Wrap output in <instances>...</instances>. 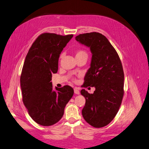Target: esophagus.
<instances>
[{
    "instance_id": "esophagus-1",
    "label": "esophagus",
    "mask_w": 149,
    "mask_h": 149,
    "mask_svg": "<svg viewBox=\"0 0 149 149\" xmlns=\"http://www.w3.org/2000/svg\"><path fill=\"white\" fill-rule=\"evenodd\" d=\"M74 92L75 94H79V91L77 89V88H74Z\"/></svg>"
}]
</instances>
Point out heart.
Wrapping results in <instances>:
<instances>
[{
	"instance_id": "b5f03b06",
	"label": "heart",
	"mask_w": 149,
	"mask_h": 149,
	"mask_svg": "<svg viewBox=\"0 0 149 149\" xmlns=\"http://www.w3.org/2000/svg\"><path fill=\"white\" fill-rule=\"evenodd\" d=\"M79 56H87L88 57V53L84 50H78L76 52V57H79Z\"/></svg>"
}]
</instances>
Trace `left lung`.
Returning <instances> with one entry per match:
<instances>
[{
    "mask_svg": "<svg viewBox=\"0 0 149 149\" xmlns=\"http://www.w3.org/2000/svg\"><path fill=\"white\" fill-rule=\"evenodd\" d=\"M75 39L90 48L92 58L84 76V87H94V93L85 89L82 110L84 120L93 127H104L118 113L124 95V75L118 53L107 38L97 32L80 34Z\"/></svg>",
    "mask_w": 149,
    "mask_h": 149,
    "instance_id": "1",
    "label": "left lung"
}]
</instances>
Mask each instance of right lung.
Wrapping results in <instances>:
<instances>
[{
  "instance_id": "right-lung-1",
  "label": "right lung",
  "mask_w": 149,
  "mask_h": 149,
  "mask_svg": "<svg viewBox=\"0 0 149 149\" xmlns=\"http://www.w3.org/2000/svg\"><path fill=\"white\" fill-rule=\"evenodd\" d=\"M73 37L43 33L26 56L20 76L22 98L31 119L41 125L58 123L74 94L69 86L53 89L51 82L52 74L58 71L60 55Z\"/></svg>"
}]
</instances>
